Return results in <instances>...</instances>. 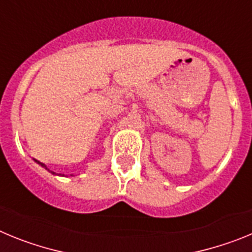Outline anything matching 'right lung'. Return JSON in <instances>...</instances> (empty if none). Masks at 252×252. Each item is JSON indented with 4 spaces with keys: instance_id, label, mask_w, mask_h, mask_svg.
<instances>
[{
    "instance_id": "right-lung-1",
    "label": "right lung",
    "mask_w": 252,
    "mask_h": 252,
    "mask_svg": "<svg viewBox=\"0 0 252 252\" xmlns=\"http://www.w3.org/2000/svg\"><path fill=\"white\" fill-rule=\"evenodd\" d=\"M35 161H36L37 162V164H39V165H41V166H43V168H45L46 169V170H48V171H50V173H51V174H57V173H54V171H51V170H49V169L48 168H46V165H45V164H43V162H40V161H37V160H35ZM57 175H62V174H57ZM70 175H72V177H73V174H70ZM63 177H64V174H63Z\"/></svg>"
}]
</instances>
